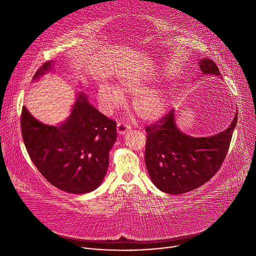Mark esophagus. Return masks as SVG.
I'll use <instances>...</instances> for the list:
<instances>
[{
  "instance_id": "obj_1",
  "label": "esophagus",
  "mask_w": 256,
  "mask_h": 256,
  "mask_svg": "<svg viewBox=\"0 0 256 256\" xmlns=\"http://www.w3.org/2000/svg\"><path fill=\"white\" fill-rule=\"evenodd\" d=\"M130 128L128 126V124H122V122H120V124H118V126H116V130H118V134H124L128 130H130Z\"/></svg>"
}]
</instances>
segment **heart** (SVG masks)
Listing matches in <instances>:
<instances>
[{"instance_id":"obj_1","label":"heart","mask_w":256,"mask_h":256,"mask_svg":"<svg viewBox=\"0 0 256 256\" xmlns=\"http://www.w3.org/2000/svg\"><path fill=\"white\" fill-rule=\"evenodd\" d=\"M153 82L142 76H124L118 80V88L102 84L97 91V100L102 110L110 114L126 102V96H134L132 107L138 118L144 122L160 120L167 110V95L160 88H151Z\"/></svg>"}]
</instances>
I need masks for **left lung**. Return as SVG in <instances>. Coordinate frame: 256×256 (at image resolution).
<instances>
[{
    "mask_svg": "<svg viewBox=\"0 0 256 256\" xmlns=\"http://www.w3.org/2000/svg\"><path fill=\"white\" fill-rule=\"evenodd\" d=\"M198 66L202 75H221L210 58H200ZM237 116L236 112L225 130L210 136H192L181 132L174 110L160 124L146 128L144 163L154 186L163 192L181 194L204 184L226 157Z\"/></svg>",
    "mask_w": 256,
    "mask_h": 256,
    "instance_id": "8db88e82",
    "label": "left lung"
}]
</instances>
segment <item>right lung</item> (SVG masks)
I'll return each mask as SVG.
<instances>
[{
    "label": "right lung",
    "mask_w": 256,
    "mask_h": 256,
    "mask_svg": "<svg viewBox=\"0 0 256 256\" xmlns=\"http://www.w3.org/2000/svg\"><path fill=\"white\" fill-rule=\"evenodd\" d=\"M54 62H46L33 81L50 72ZM21 130L30 159L54 186L83 194L102 184L116 140V124L98 112L84 92L76 95L70 116L56 126L42 124L23 106Z\"/></svg>",
    "instance_id": "add662e5"
}]
</instances>
